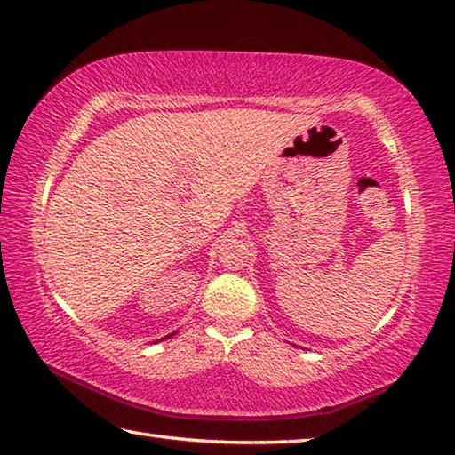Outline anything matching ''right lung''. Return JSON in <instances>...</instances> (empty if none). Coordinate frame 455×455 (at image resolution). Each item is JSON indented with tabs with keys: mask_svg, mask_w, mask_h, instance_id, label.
Segmentation results:
<instances>
[{
	"mask_svg": "<svg viewBox=\"0 0 455 455\" xmlns=\"http://www.w3.org/2000/svg\"><path fill=\"white\" fill-rule=\"evenodd\" d=\"M172 334H176V332H172ZM172 334H168V337H164V339H160V340H166V339H170V337H172Z\"/></svg>",
	"mask_w": 455,
	"mask_h": 455,
	"instance_id": "1",
	"label": "right lung"
}]
</instances>
